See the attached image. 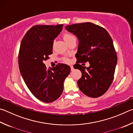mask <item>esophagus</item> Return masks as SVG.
<instances>
[{
    "instance_id": "obj_1",
    "label": "esophagus",
    "mask_w": 133,
    "mask_h": 133,
    "mask_svg": "<svg viewBox=\"0 0 133 133\" xmlns=\"http://www.w3.org/2000/svg\"><path fill=\"white\" fill-rule=\"evenodd\" d=\"M70 68H71V71L74 70V67H73V66H70Z\"/></svg>"
}]
</instances>
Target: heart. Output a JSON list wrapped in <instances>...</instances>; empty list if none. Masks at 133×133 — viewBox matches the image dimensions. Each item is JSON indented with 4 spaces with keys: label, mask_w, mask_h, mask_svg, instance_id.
<instances>
[{
    "label": "heart",
    "mask_w": 133,
    "mask_h": 133,
    "mask_svg": "<svg viewBox=\"0 0 133 133\" xmlns=\"http://www.w3.org/2000/svg\"><path fill=\"white\" fill-rule=\"evenodd\" d=\"M73 37H74L73 35H71V34H68V33L64 34V35H63V38H64V41H66V42L67 41L69 40L70 39H71V38H73ZM66 61L68 62L69 60L66 59Z\"/></svg>",
    "instance_id": "b5f03b06"
}]
</instances>
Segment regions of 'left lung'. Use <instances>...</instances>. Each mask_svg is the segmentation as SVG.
Listing matches in <instances>:
<instances>
[{"label":"left lung","mask_w":133,"mask_h":133,"mask_svg":"<svg viewBox=\"0 0 133 133\" xmlns=\"http://www.w3.org/2000/svg\"><path fill=\"white\" fill-rule=\"evenodd\" d=\"M65 28L78 39L77 61L74 67L82 73L77 82L79 90L89 97H99L107 91L114 78L117 55L112 38L105 28L92 23ZM87 61L90 65L87 68L79 64Z\"/></svg>","instance_id":"obj_1"}]
</instances>
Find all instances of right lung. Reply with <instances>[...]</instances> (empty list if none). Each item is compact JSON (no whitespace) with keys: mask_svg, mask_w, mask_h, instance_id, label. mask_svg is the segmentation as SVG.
I'll return each mask as SVG.
<instances>
[{"mask_svg":"<svg viewBox=\"0 0 133 133\" xmlns=\"http://www.w3.org/2000/svg\"><path fill=\"white\" fill-rule=\"evenodd\" d=\"M63 24L37 25L29 30L21 41L18 54L20 73L29 90L43 102L58 99L63 91L65 78L70 67L59 63L47 70L45 60L52 54L54 41L61 32Z\"/></svg>","mask_w":133,"mask_h":133,"instance_id":"right-lung-1","label":"right lung"}]
</instances>
